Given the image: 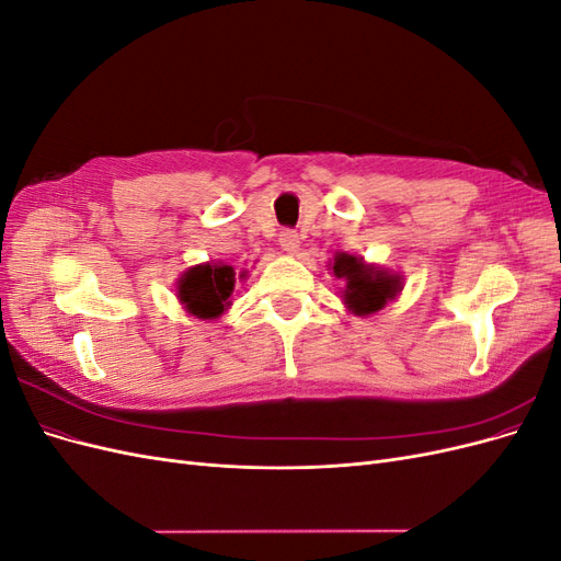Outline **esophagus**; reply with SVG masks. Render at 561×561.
I'll list each match as a JSON object with an SVG mask.
<instances>
[{"label":"esophagus","instance_id":"34e87169","mask_svg":"<svg viewBox=\"0 0 561 561\" xmlns=\"http://www.w3.org/2000/svg\"><path fill=\"white\" fill-rule=\"evenodd\" d=\"M278 243H280V250H283L285 254H290V257H295V254L299 252V236H297L295 231H290V229L280 231Z\"/></svg>","mask_w":561,"mask_h":561}]
</instances>
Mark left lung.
I'll return each mask as SVG.
<instances>
[{"instance_id":"obj_1","label":"left lung","mask_w":561,"mask_h":561,"mask_svg":"<svg viewBox=\"0 0 561 561\" xmlns=\"http://www.w3.org/2000/svg\"><path fill=\"white\" fill-rule=\"evenodd\" d=\"M330 271L339 280H344L342 299L353 316H375L402 293V276L396 271L367 264L363 257H353L346 252L334 254Z\"/></svg>"}]
</instances>
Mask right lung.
I'll return each instance as SVG.
<instances>
[{
  "mask_svg": "<svg viewBox=\"0 0 561 561\" xmlns=\"http://www.w3.org/2000/svg\"><path fill=\"white\" fill-rule=\"evenodd\" d=\"M248 271L236 274L227 262H206L184 271L175 293L184 311L198 320H217L231 307L236 278L245 280Z\"/></svg>",
  "mask_w": 561,
  "mask_h": 561,
  "instance_id": "add662e5",
  "label": "right lung"
}]
</instances>
